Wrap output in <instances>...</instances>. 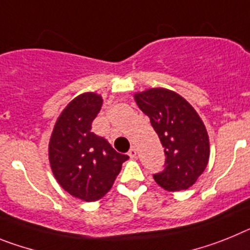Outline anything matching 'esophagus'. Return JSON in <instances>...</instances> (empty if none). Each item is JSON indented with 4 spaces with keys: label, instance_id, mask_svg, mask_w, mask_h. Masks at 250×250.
Returning a JSON list of instances; mask_svg holds the SVG:
<instances>
[{
    "label": "esophagus",
    "instance_id": "obj_1",
    "mask_svg": "<svg viewBox=\"0 0 250 250\" xmlns=\"http://www.w3.org/2000/svg\"><path fill=\"white\" fill-rule=\"evenodd\" d=\"M128 156L131 158H134L136 156H137V149L134 148V147H131V149L128 151Z\"/></svg>",
    "mask_w": 250,
    "mask_h": 250
}]
</instances>
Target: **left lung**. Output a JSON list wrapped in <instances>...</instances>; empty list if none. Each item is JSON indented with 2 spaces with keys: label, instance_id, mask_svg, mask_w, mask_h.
<instances>
[{
  "label": "left lung",
  "instance_id": "1",
  "mask_svg": "<svg viewBox=\"0 0 250 250\" xmlns=\"http://www.w3.org/2000/svg\"><path fill=\"white\" fill-rule=\"evenodd\" d=\"M164 147V170L153 175L167 191L192 186L209 161V137L196 110L175 92L148 89L134 95Z\"/></svg>",
  "mask_w": 250,
  "mask_h": 250
}]
</instances>
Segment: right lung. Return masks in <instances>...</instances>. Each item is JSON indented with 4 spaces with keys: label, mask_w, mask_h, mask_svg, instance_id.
I'll return each mask as SVG.
<instances>
[{
    "label": "right lung",
    "mask_w": 250,
    "mask_h": 250,
    "mask_svg": "<svg viewBox=\"0 0 250 250\" xmlns=\"http://www.w3.org/2000/svg\"><path fill=\"white\" fill-rule=\"evenodd\" d=\"M102 104L103 99L95 93L73 99L56 121L49 143L55 179L71 196L84 201H97L107 194L129 158L92 132Z\"/></svg>",
    "instance_id": "1"
}]
</instances>
